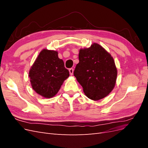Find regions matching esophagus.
Returning <instances> with one entry per match:
<instances>
[{
    "instance_id": "obj_1",
    "label": "esophagus",
    "mask_w": 148,
    "mask_h": 148,
    "mask_svg": "<svg viewBox=\"0 0 148 148\" xmlns=\"http://www.w3.org/2000/svg\"><path fill=\"white\" fill-rule=\"evenodd\" d=\"M73 71H74L73 69H69V73H70V75H73Z\"/></svg>"
}]
</instances>
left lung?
<instances>
[{"label":"left lung","instance_id":"obj_1","mask_svg":"<svg viewBox=\"0 0 148 148\" xmlns=\"http://www.w3.org/2000/svg\"><path fill=\"white\" fill-rule=\"evenodd\" d=\"M78 57L74 76L83 87L84 95L93 101L108 96L115 86L117 77L113 57L97 43L80 49Z\"/></svg>","mask_w":148,"mask_h":148}]
</instances>
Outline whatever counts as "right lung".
<instances>
[{"label": "right lung", "mask_w": 148, "mask_h": 148, "mask_svg": "<svg viewBox=\"0 0 148 148\" xmlns=\"http://www.w3.org/2000/svg\"><path fill=\"white\" fill-rule=\"evenodd\" d=\"M69 75L63 60L58 57V52L47 49L40 52L29 71L32 88L45 98L56 96Z\"/></svg>", "instance_id": "add662e5"}]
</instances>
